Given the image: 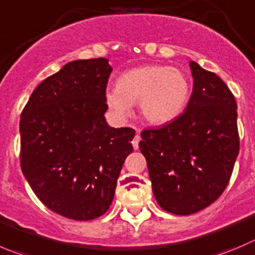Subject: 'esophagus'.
Masks as SVG:
<instances>
[{"label": "esophagus", "mask_w": 255, "mask_h": 255, "mask_svg": "<svg viewBox=\"0 0 255 255\" xmlns=\"http://www.w3.org/2000/svg\"><path fill=\"white\" fill-rule=\"evenodd\" d=\"M140 140H141V137H140V135H139V131H137V134L135 135V136H134V139H132V141H131V144H132V147H134L135 150H137V149H139V142H140Z\"/></svg>", "instance_id": "obj_1"}]
</instances>
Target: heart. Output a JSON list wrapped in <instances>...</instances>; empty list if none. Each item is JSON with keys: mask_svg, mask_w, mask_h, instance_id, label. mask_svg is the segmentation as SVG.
<instances>
[{"mask_svg": "<svg viewBox=\"0 0 255 255\" xmlns=\"http://www.w3.org/2000/svg\"><path fill=\"white\" fill-rule=\"evenodd\" d=\"M191 95L189 77L176 67L144 65L126 70L116 87L106 90L105 103L119 118L131 114L139 103L140 114L155 125L170 123L184 113Z\"/></svg>", "mask_w": 255, "mask_h": 255, "instance_id": "b5f03b06", "label": "heart"}]
</instances>
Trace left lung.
Instances as JSON below:
<instances>
[{"mask_svg":"<svg viewBox=\"0 0 255 255\" xmlns=\"http://www.w3.org/2000/svg\"><path fill=\"white\" fill-rule=\"evenodd\" d=\"M193 94L171 123L141 131L157 204L176 215L209 207L223 194L239 152L237 103L219 76L190 61Z\"/></svg>","mask_w":255,"mask_h":255,"instance_id":"1","label":"left lung"}]
</instances>
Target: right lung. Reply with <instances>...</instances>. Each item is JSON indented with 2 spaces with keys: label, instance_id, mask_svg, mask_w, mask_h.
<instances>
[{
  "label": "right lung",
  "instance_id": "add662e5",
  "mask_svg": "<svg viewBox=\"0 0 255 255\" xmlns=\"http://www.w3.org/2000/svg\"><path fill=\"white\" fill-rule=\"evenodd\" d=\"M109 60H76L43 80L21 114V169L50 210L93 220L113 203L135 130L115 129L104 114Z\"/></svg>",
  "mask_w": 255,
  "mask_h": 255
}]
</instances>
